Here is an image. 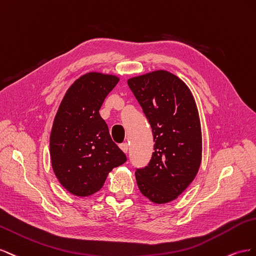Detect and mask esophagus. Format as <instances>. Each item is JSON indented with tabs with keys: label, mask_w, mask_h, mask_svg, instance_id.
Segmentation results:
<instances>
[{
	"label": "esophagus",
	"mask_w": 256,
	"mask_h": 256,
	"mask_svg": "<svg viewBox=\"0 0 256 256\" xmlns=\"http://www.w3.org/2000/svg\"><path fill=\"white\" fill-rule=\"evenodd\" d=\"M120 148H121V150L124 153H128V144L126 142H123V144H120Z\"/></svg>",
	"instance_id": "1"
}]
</instances>
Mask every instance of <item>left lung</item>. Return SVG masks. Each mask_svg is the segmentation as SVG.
Wrapping results in <instances>:
<instances>
[{
	"instance_id": "left-lung-1",
	"label": "left lung",
	"mask_w": 256,
	"mask_h": 256,
	"mask_svg": "<svg viewBox=\"0 0 256 256\" xmlns=\"http://www.w3.org/2000/svg\"><path fill=\"white\" fill-rule=\"evenodd\" d=\"M148 119L154 142L150 162L136 168L140 192L156 204L177 198L191 184L202 160L198 112L188 86L167 70L128 80Z\"/></svg>"
}]
</instances>
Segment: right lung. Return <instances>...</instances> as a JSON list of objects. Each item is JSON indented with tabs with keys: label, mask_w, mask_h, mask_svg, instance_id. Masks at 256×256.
<instances>
[{
	"label": "right lung",
	"mask_w": 256,
	"mask_h": 256,
	"mask_svg": "<svg viewBox=\"0 0 256 256\" xmlns=\"http://www.w3.org/2000/svg\"><path fill=\"white\" fill-rule=\"evenodd\" d=\"M119 78L89 72L72 84L61 102L50 135L51 164L72 194L89 196L104 186L108 172L126 162L109 134L100 108Z\"/></svg>",
	"instance_id": "add662e5"
}]
</instances>
